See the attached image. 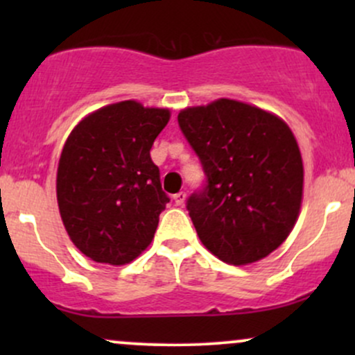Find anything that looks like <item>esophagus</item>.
I'll use <instances>...</instances> for the list:
<instances>
[{"instance_id": "obj_1", "label": "esophagus", "mask_w": 355, "mask_h": 355, "mask_svg": "<svg viewBox=\"0 0 355 355\" xmlns=\"http://www.w3.org/2000/svg\"><path fill=\"white\" fill-rule=\"evenodd\" d=\"M185 198H187L185 191H178V193H175V195H173L175 205H183V202H185Z\"/></svg>"}]
</instances>
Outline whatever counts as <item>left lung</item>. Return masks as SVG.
<instances>
[{
  "instance_id": "1",
  "label": "left lung",
  "mask_w": 355,
  "mask_h": 355,
  "mask_svg": "<svg viewBox=\"0 0 355 355\" xmlns=\"http://www.w3.org/2000/svg\"><path fill=\"white\" fill-rule=\"evenodd\" d=\"M200 158L205 185L187 200L202 243L232 266L267 257L299 217L304 165L294 133L279 116L220 98L178 113Z\"/></svg>"
}]
</instances>
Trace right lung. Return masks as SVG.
<instances>
[{"mask_svg":"<svg viewBox=\"0 0 355 355\" xmlns=\"http://www.w3.org/2000/svg\"><path fill=\"white\" fill-rule=\"evenodd\" d=\"M168 120L166 108L126 100L89 113L68 137L56 173L60 215L95 262L125 266L153 240L170 198L150 150Z\"/></svg>","mask_w":355,"mask_h":355,"instance_id":"add662e5","label":"right lung"}]
</instances>
